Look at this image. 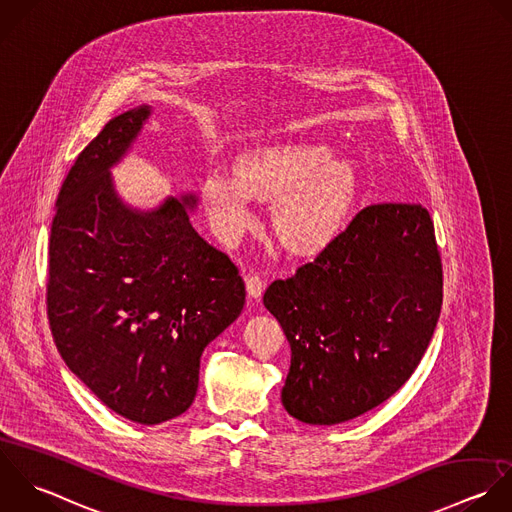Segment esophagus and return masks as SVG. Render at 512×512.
<instances>
[{"label":"esophagus","instance_id":"1","mask_svg":"<svg viewBox=\"0 0 512 512\" xmlns=\"http://www.w3.org/2000/svg\"><path fill=\"white\" fill-rule=\"evenodd\" d=\"M245 287H247V295H249L251 299H259V297L263 295L265 281H263L259 275L249 273V275H245Z\"/></svg>","mask_w":512,"mask_h":512}]
</instances>
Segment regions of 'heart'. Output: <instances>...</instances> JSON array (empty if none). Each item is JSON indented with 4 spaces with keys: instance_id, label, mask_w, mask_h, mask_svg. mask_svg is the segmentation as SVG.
<instances>
[{
    "instance_id": "heart-1",
    "label": "heart",
    "mask_w": 512,
    "mask_h": 512,
    "mask_svg": "<svg viewBox=\"0 0 512 512\" xmlns=\"http://www.w3.org/2000/svg\"><path fill=\"white\" fill-rule=\"evenodd\" d=\"M357 189L355 161L317 139L255 145L237 173L207 171L201 197L215 235L235 241L253 221V197L271 203L279 239L297 253L325 247L343 227Z\"/></svg>"
}]
</instances>
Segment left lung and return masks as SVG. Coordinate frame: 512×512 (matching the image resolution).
I'll return each mask as SVG.
<instances>
[{
	"label": "left lung",
	"instance_id": "1",
	"mask_svg": "<svg viewBox=\"0 0 512 512\" xmlns=\"http://www.w3.org/2000/svg\"><path fill=\"white\" fill-rule=\"evenodd\" d=\"M263 305L291 345L285 411L339 425L395 395L421 363L443 305V269L421 205L365 207Z\"/></svg>",
	"mask_w": 512,
	"mask_h": 512
}]
</instances>
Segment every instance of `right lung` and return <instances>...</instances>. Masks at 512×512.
<instances>
[{
    "label": "right lung",
    "mask_w": 512,
    "mask_h": 512,
    "mask_svg": "<svg viewBox=\"0 0 512 512\" xmlns=\"http://www.w3.org/2000/svg\"><path fill=\"white\" fill-rule=\"evenodd\" d=\"M151 105L113 117L79 153L55 201L47 317L69 371L113 413L159 425L183 415L205 347L243 311L245 283L191 225L193 191L127 203L111 169Z\"/></svg>",
    "instance_id": "1"
}]
</instances>
